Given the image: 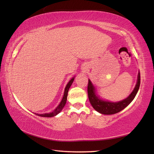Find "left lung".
Returning a JSON list of instances; mask_svg holds the SVG:
<instances>
[{"mask_svg": "<svg viewBox=\"0 0 154 154\" xmlns=\"http://www.w3.org/2000/svg\"><path fill=\"white\" fill-rule=\"evenodd\" d=\"M140 83V72H139L137 84L135 85L134 89L132 93L126 99H124L123 100L119 101V102L117 103H113L101 100L98 96H96L95 88L91 82V81L89 79L88 85V94L90 104L92 105V107L100 113L104 115H112L118 113V112L121 111L126 108L133 100L135 96L137 95L138 92V90L139 89Z\"/></svg>", "mask_w": 154, "mask_h": 154, "instance_id": "obj_1", "label": "left lung"}]
</instances>
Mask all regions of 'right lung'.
<instances>
[{
    "label": "right lung",
    "mask_w": 154,
    "mask_h": 154,
    "mask_svg": "<svg viewBox=\"0 0 154 154\" xmlns=\"http://www.w3.org/2000/svg\"><path fill=\"white\" fill-rule=\"evenodd\" d=\"M74 79H75V77H72V79L69 81V82L67 83L66 86V88H65L64 96H63V98H62V101L60 102V103L59 104V105L57 106V107L54 109L53 111L51 112V113H49L36 114V115H37V116H41V117H44V118H51V117L56 116V115H58L60 112L62 110V109H63L65 105H66L67 96H68V92H69V88H70V87H71V85H72V82H73Z\"/></svg>",
    "instance_id": "right-lung-1"
}]
</instances>
